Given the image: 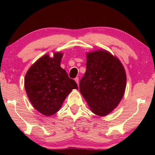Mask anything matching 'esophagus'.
<instances>
[{
	"mask_svg": "<svg viewBox=\"0 0 155 155\" xmlns=\"http://www.w3.org/2000/svg\"><path fill=\"white\" fill-rule=\"evenodd\" d=\"M74 81H76V83H77V85H78V83H79V80H78V77L75 78H74Z\"/></svg>",
	"mask_w": 155,
	"mask_h": 155,
	"instance_id": "34e87169",
	"label": "esophagus"
}]
</instances>
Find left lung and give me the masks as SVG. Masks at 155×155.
<instances>
[{"mask_svg": "<svg viewBox=\"0 0 155 155\" xmlns=\"http://www.w3.org/2000/svg\"><path fill=\"white\" fill-rule=\"evenodd\" d=\"M127 74L117 57L105 50L87 53L86 72L80 81V92L91 112L106 116L124 94Z\"/></svg>", "mask_w": 155, "mask_h": 155, "instance_id": "left-lung-1", "label": "left lung"}]
</instances>
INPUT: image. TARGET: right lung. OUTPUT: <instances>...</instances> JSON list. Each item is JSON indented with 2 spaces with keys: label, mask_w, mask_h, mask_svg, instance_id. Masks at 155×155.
<instances>
[{
  "label": "right lung",
  "mask_w": 155,
  "mask_h": 155,
  "mask_svg": "<svg viewBox=\"0 0 155 155\" xmlns=\"http://www.w3.org/2000/svg\"><path fill=\"white\" fill-rule=\"evenodd\" d=\"M62 52H54L40 57L26 73L25 87L34 108L46 116L59 111L64 100L72 90H78L77 84L70 78L60 66Z\"/></svg>",
  "instance_id": "obj_1"
}]
</instances>
